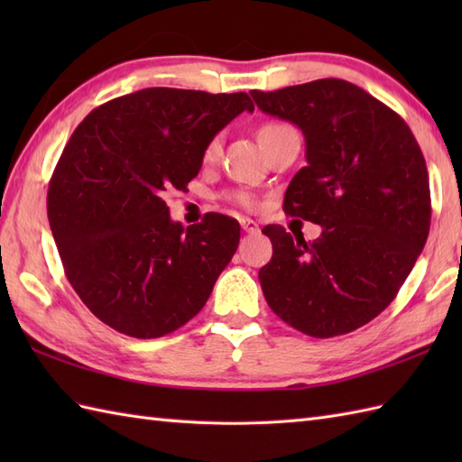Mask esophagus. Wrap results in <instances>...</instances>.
Masks as SVG:
<instances>
[{"mask_svg": "<svg viewBox=\"0 0 462 462\" xmlns=\"http://www.w3.org/2000/svg\"><path fill=\"white\" fill-rule=\"evenodd\" d=\"M240 224H242V230L248 232V234H256V232L260 230V226H258L256 222H254L252 218H242Z\"/></svg>", "mask_w": 462, "mask_h": 462, "instance_id": "esophagus-1", "label": "esophagus"}]
</instances>
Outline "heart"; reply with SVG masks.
<instances>
[{
	"label": "heart",
	"instance_id": "obj_1",
	"mask_svg": "<svg viewBox=\"0 0 462 462\" xmlns=\"http://www.w3.org/2000/svg\"><path fill=\"white\" fill-rule=\"evenodd\" d=\"M290 133H296V131H293V126H290L286 123H266V125L260 126L258 139H260L262 146H266L268 143L276 141V139H280V136L290 134ZM218 152H220V136H214V139L208 144H206L204 161L212 162L216 156H218ZM234 200H236L242 206H246V208H252V206H254V199L248 192H236V194H234Z\"/></svg>",
	"mask_w": 462,
	"mask_h": 462
}]
</instances>
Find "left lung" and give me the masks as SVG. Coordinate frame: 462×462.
Instances as JSON below:
<instances>
[{
	"instance_id": "1",
	"label": "left lung",
	"mask_w": 462,
	"mask_h": 462,
	"mask_svg": "<svg viewBox=\"0 0 462 462\" xmlns=\"http://www.w3.org/2000/svg\"><path fill=\"white\" fill-rule=\"evenodd\" d=\"M252 97L260 111L303 133L308 166L291 179L283 210L323 228L306 242L278 224L263 226L273 248L258 273L263 298L306 336H343L395 300L425 248V156L395 111L343 79Z\"/></svg>"
}]
</instances>
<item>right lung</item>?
Masks as SVG:
<instances>
[{
	"mask_svg": "<svg viewBox=\"0 0 462 462\" xmlns=\"http://www.w3.org/2000/svg\"><path fill=\"white\" fill-rule=\"evenodd\" d=\"M244 111L246 93L151 87L97 106L71 134L49 182V226L67 280L109 328L162 337L210 298L240 224L208 212L184 230L162 196L186 189L206 144Z\"/></svg>",
	"mask_w": 462,
	"mask_h": 462,
	"instance_id": "1",
	"label": "right lung"
}]
</instances>
